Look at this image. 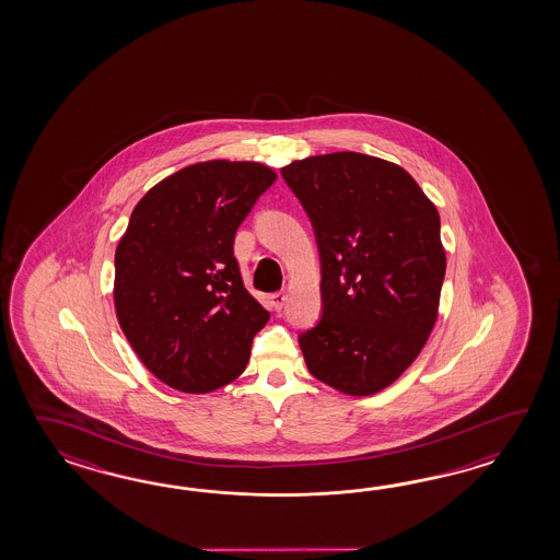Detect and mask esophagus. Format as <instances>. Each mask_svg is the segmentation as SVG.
<instances>
[{
    "mask_svg": "<svg viewBox=\"0 0 560 560\" xmlns=\"http://www.w3.org/2000/svg\"><path fill=\"white\" fill-rule=\"evenodd\" d=\"M285 300H288L285 292H275V294L270 296V304H272V308L280 312V310L284 308Z\"/></svg>",
    "mask_w": 560,
    "mask_h": 560,
    "instance_id": "34e87169",
    "label": "esophagus"
}]
</instances>
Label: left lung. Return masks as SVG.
<instances>
[{"mask_svg": "<svg viewBox=\"0 0 560 560\" xmlns=\"http://www.w3.org/2000/svg\"><path fill=\"white\" fill-rule=\"evenodd\" d=\"M280 172L320 252L322 318L298 338L310 374L350 396L381 393L439 316V210L406 170L374 155H310Z\"/></svg>", "mask_w": 560, "mask_h": 560, "instance_id": "left-lung-1", "label": "left lung"}]
</instances>
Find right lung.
I'll use <instances>...</instances> for the list:
<instances>
[{"label": "right lung", "mask_w": 560, "mask_h": 560, "mask_svg": "<svg viewBox=\"0 0 560 560\" xmlns=\"http://www.w3.org/2000/svg\"><path fill=\"white\" fill-rule=\"evenodd\" d=\"M275 179L258 162H200L131 212L116 248V314L143 366L179 393L236 381L270 318L244 288L234 238Z\"/></svg>", "instance_id": "right-lung-1"}]
</instances>
